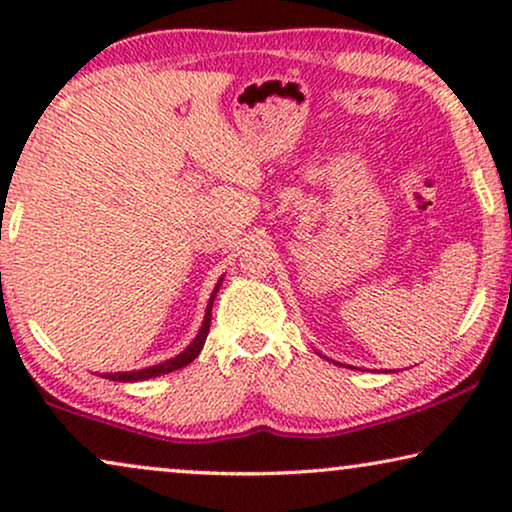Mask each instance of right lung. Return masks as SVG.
I'll use <instances>...</instances> for the list:
<instances>
[{"label": "right lung", "mask_w": 512, "mask_h": 512, "mask_svg": "<svg viewBox=\"0 0 512 512\" xmlns=\"http://www.w3.org/2000/svg\"><path fill=\"white\" fill-rule=\"evenodd\" d=\"M219 286H221V279H219V284H216L212 298H209L205 321H202L200 333L195 335V340L191 342V345H188V349H184V352H181L179 356H174V359H170V361L158 363V366H151V368H144V370H132V373H109V375H102V377H107V380H116V382H137V380H149V377H158V375L172 373V370H179V368L188 366V363H191L195 356L200 354V349L207 340L209 324H212V305H214V296H216V291H219Z\"/></svg>", "instance_id": "obj_1"}]
</instances>
